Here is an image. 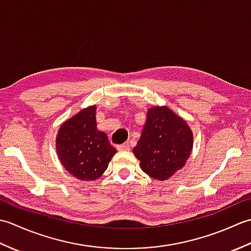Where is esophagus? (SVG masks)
<instances>
[{"label":"esophagus","instance_id":"34e87169","mask_svg":"<svg viewBox=\"0 0 251 251\" xmlns=\"http://www.w3.org/2000/svg\"><path fill=\"white\" fill-rule=\"evenodd\" d=\"M128 148H129L128 143H123V145H119L116 147V149L119 151H126V150H128Z\"/></svg>","mask_w":251,"mask_h":251}]
</instances>
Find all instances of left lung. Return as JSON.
I'll return each mask as SVG.
<instances>
[{
  "mask_svg": "<svg viewBox=\"0 0 251 251\" xmlns=\"http://www.w3.org/2000/svg\"><path fill=\"white\" fill-rule=\"evenodd\" d=\"M193 148V134L186 122L167 106L148 110L147 122L132 149L143 173L166 180L182 168Z\"/></svg>",
  "mask_w": 251,
  "mask_h": 251,
  "instance_id": "left-lung-1",
  "label": "left lung"
}]
</instances>
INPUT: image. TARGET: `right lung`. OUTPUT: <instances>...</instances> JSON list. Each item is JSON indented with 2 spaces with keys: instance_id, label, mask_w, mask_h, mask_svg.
Masks as SVG:
<instances>
[{
  "instance_id": "right-lung-1",
  "label": "right lung",
  "mask_w": 251,
  "mask_h": 251,
  "mask_svg": "<svg viewBox=\"0 0 251 251\" xmlns=\"http://www.w3.org/2000/svg\"><path fill=\"white\" fill-rule=\"evenodd\" d=\"M56 151L65 168L79 180H96L105 172L116 150L104 132L97 129L96 105L63 123L56 138Z\"/></svg>"
}]
</instances>
